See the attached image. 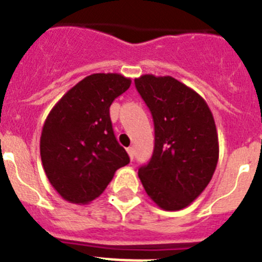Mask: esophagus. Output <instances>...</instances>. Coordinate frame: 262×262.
Instances as JSON below:
<instances>
[{
    "instance_id": "1",
    "label": "esophagus",
    "mask_w": 262,
    "mask_h": 262,
    "mask_svg": "<svg viewBox=\"0 0 262 262\" xmlns=\"http://www.w3.org/2000/svg\"><path fill=\"white\" fill-rule=\"evenodd\" d=\"M127 154H128L129 159H131V160H134V156H135V149H134L133 147L127 148Z\"/></svg>"
}]
</instances>
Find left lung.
<instances>
[{
    "instance_id": "obj_1",
    "label": "left lung",
    "mask_w": 262,
    "mask_h": 262,
    "mask_svg": "<svg viewBox=\"0 0 262 262\" xmlns=\"http://www.w3.org/2000/svg\"><path fill=\"white\" fill-rule=\"evenodd\" d=\"M135 86L155 126L154 154L139 178L161 209L181 210L205 190L216 168L214 117L200 94L170 76L144 75Z\"/></svg>"
}]
</instances>
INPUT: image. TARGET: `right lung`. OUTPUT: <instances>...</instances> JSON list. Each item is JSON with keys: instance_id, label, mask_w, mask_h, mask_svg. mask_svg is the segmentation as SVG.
Here are the masks:
<instances>
[{"instance_id": "obj_1", "label": "right lung", "mask_w": 262, "mask_h": 262, "mask_svg": "<svg viewBox=\"0 0 262 262\" xmlns=\"http://www.w3.org/2000/svg\"><path fill=\"white\" fill-rule=\"evenodd\" d=\"M129 85L131 80L118 73H94L68 90L48 114L41 163L48 181L68 202L96 200L129 163L110 119L111 103Z\"/></svg>"}]
</instances>
